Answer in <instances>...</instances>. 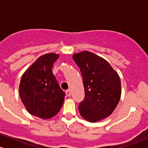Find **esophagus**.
I'll use <instances>...</instances> for the list:
<instances>
[{"instance_id":"34e87169","label":"esophagus","mask_w":148,"mask_h":148,"mask_svg":"<svg viewBox=\"0 0 148 148\" xmlns=\"http://www.w3.org/2000/svg\"><path fill=\"white\" fill-rule=\"evenodd\" d=\"M66 95H67V96H71V90H70L69 89L67 90L66 91Z\"/></svg>"}]
</instances>
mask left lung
<instances>
[{
  "label": "left lung",
  "mask_w": 148,
  "mask_h": 148,
  "mask_svg": "<svg viewBox=\"0 0 148 148\" xmlns=\"http://www.w3.org/2000/svg\"><path fill=\"white\" fill-rule=\"evenodd\" d=\"M83 79L85 98L79 104L82 118L97 122L110 116L121 99V79L110 63L92 52L74 54Z\"/></svg>",
  "instance_id": "8db88e82"
}]
</instances>
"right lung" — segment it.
<instances>
[{"label":"right lung","instance_id":"obj_1","mask_svg":"<svg viewBox=\"0 0 148 148\" xmlns=\"http://www.w3.org/2000/svg\"><path fill=\"white\" fill-rule=\"evenodd\" d=\"M59 58L54 53L38 58L26 70L20 84V96L25 108L33 115L48 119L56 115L63 106L66 94L52 73Z\"/></svg>","mask_w":148,"mask_h":148}]
</instances>
